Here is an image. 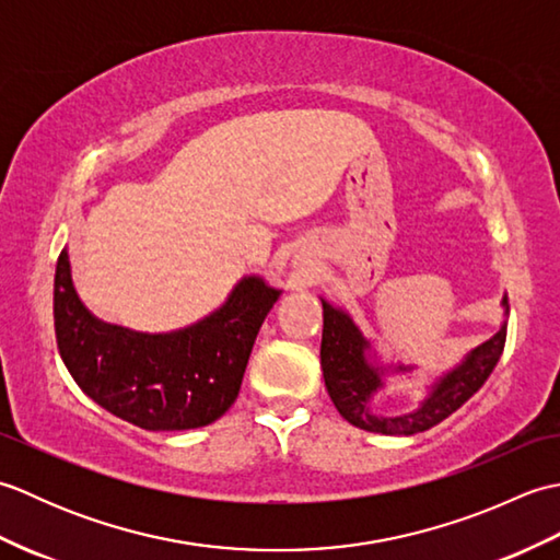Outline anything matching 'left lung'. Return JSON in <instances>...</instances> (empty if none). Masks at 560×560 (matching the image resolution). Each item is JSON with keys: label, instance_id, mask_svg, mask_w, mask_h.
Wrapping results in <instances>:
<instances>
[{"label": "left lung", "instance_id": "8db88e82", "mask_svg": "<svg viewBox=\"0 0 560 560\" xmlns=\"http://www.w3.org/2000/svg\"><path fill=\"white\" fill-rule=\"evenodd\" d=\"M503 305L508 313V299H503ZM323 315L325 327L319 361H323V375L331 401H335L337 411L351 425L385 435L421 433L445 421L450 413H455L489 380L498 359H501L508 337V329L503 325L489 341L474 349L455 371L440 377V383L421 404V409L389 419V416H377L371 411V397L383 387L385 373V368H375L365 359V351L371 349V343L363 339L359 327L351 323L347 313L337 311V307H331L325 301ZM397 371H407V368L399 365Z\"/></svg>", "mask_w": 560, "mask_h": 560}]
</instances>
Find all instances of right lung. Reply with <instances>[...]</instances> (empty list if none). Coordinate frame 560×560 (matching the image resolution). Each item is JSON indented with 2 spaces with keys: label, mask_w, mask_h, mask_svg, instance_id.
<instances>
[{
  "label": "right lung",
  "mask_w": 560,
  "mask_h": 560,
  "mask_svg": "<svg viewBox=\"0 0 560 560\" xmlns=\"http://www.w3.org/2000/svg\"><path fill=\"white\" fill-rule=\"evenodd\" d=\"M279 295L259 277H247L201 323L144 335L101 323L83 307L62 249L55 269L57 349L77 385L117 419L144 431L201 428L231 409L257 331Z\"/></svg>",
  "instance_id": "1"
}]
</instances>
